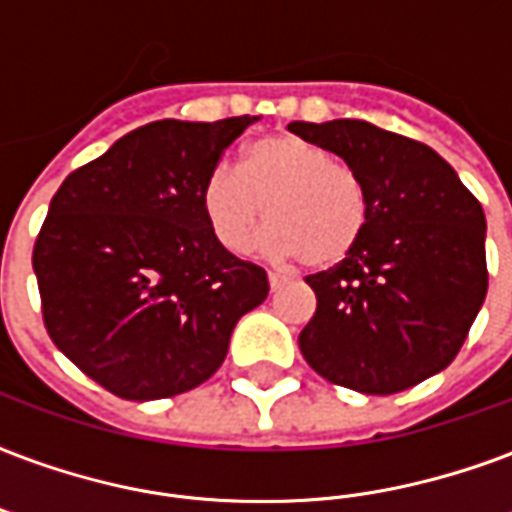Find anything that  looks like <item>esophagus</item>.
I'll return each instance as SVG.
<instances>
[{
	"label": "esophagus",
	"mask_w": 512,
	"mask_h": 512,
	"mask_svg": "<svg viewBox=\"0 0 512 512\" xmlns=\"http://www.w3.org/2000/svg\"><path fill=\"white\" fill-rule=\"evenodd\" d=\"M268 284H271V292H279L287 284V279H284L282 273H268Z\"/></svg>",
	"instance_id": "esophagus-1"
}]
</instances>
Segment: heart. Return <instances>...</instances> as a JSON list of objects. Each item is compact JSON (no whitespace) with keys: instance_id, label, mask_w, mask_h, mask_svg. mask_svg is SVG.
<instances>
[{"instance_id":"b5f03b06","label":"heart","mask_w":512,"mask_h":512,"mask_svg":"<svg viewBox=\"0 0 512 512\" xmlns=\"http://www.w3.org/2000/svg\"><path fill=\"white\" fill-rule=\"evenodd\" d=\"M204 212L220 244L244 255L263 217L273 225L268 252L330 268L360 247L370 195L357 171L322 144L279 134L247 150L241 169L217 163L204 182Z\"/></svg>"}]
</instances>
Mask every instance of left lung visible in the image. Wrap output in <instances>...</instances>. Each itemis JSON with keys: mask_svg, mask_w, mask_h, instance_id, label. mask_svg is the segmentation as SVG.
<instances>
[{"mask_svg": "<svg viewBox=\"0 0 512 512\" xmlns=\"http://www.w3.org/2000/svg\"><path fill=\"white\" fill-rule=\"evenodd\" d=\"M343 158L368 187L360 247L308 276L317 311L298 335L319 376L395 395L451 365L489 287L486 217L427 144L365 120L287 126Z\"/></svg>", "mask_w": 512, "mask_h": 512, "instance_id": "1", "label": "left lung"}]
</instances>
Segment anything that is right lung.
I'll return each mask as SVG.
<instances>
[{"instance_id":"obj_1","label":"right lung","mask_w":512,"mask_h":512,"mask_svg":"<svg viewBox=\"0 0 512 512\" xmlns=\"http://www.w3.org/2000/svg\"><path fill=\"white\" fill-rule=\"evenodd\" d=\"M255 120H155L53 195L31 257L42 319L112 395L144 403L204 384L268 298L263 268L230 255L204 212L206 177Z\"/></svg>"}]
</instances>
